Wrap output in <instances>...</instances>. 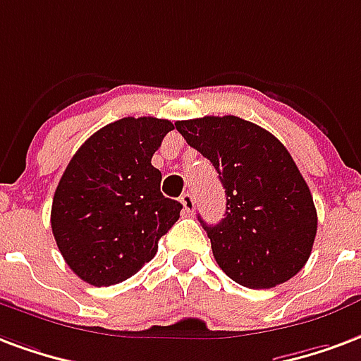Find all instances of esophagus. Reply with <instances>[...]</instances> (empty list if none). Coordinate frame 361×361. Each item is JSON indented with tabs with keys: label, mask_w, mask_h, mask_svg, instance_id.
Here are the masks:
<instances>
[{
	"label": "esophagus",
	"mask_w": 361,
	"mask_h": 361,
	"mask_svg": "<svg viewBox=\"0 0 361 361\" xmlns=\"http://www.w3.org/2000/svg\"><path fill=\"white\" fill-rule=\"evenodd\" d=\"M180 201H181V204H183V210H185V212H188V214H191V212H193L195 210V199H193V195L189 193H183L180 197Z\"/></svg>",
	"instance_id": "obj_1"
}]
</instances>
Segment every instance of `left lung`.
Wrapping results in <instances>:
<instances>
[{"instance_id": "obj_1", "label": "left lung", "mask_w": 361, "mask_h": 361, "mask_svg": "<svg viewBox=\"0 0 361 361\" xmlns=\"http://www.w3.org/2000/svg\"><path fill=\"white\" fill-rule=\"evenodd\" d=\"M207 157L226 189V214L202 228L226 276L248 289H271L308 262L317 231L314 199L276 135L239 116L176 122Z\"/></svg>"}]
</instances>
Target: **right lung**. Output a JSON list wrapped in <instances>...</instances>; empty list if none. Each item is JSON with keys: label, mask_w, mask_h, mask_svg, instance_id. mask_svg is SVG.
<instances>
[{"label": "right lung", "mask_w": 361, "mask_h": 361, "mask_svg": "<svg viewBox=\"0 0 361 361\" xmlns=\"http://www.w3.org/2000/svg\"><path fill=\"white\" fill-rule=\"evenodd\" d=\"M170 120L120 118L95 132L68 162L55 189L53 237L65 262L85 283L109 287L137 274L181 204L160 193L151 164Z\"/></svg>", "instance_id": "right-lung-1"}]
</instances>
